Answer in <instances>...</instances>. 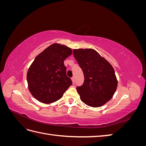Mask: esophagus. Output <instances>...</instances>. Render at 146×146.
Returning a JSON list of instances; mask_svg holds the SVG:
<instances>
[{"instance_id": "obj_1", "label": "esophagus", "mask_w": 146, "mask_h": 146, "mask_svg": "<svg viewBox=\"0 0 146 146\" xmlns=\"http://www.w3.org/2000/svg\"><path fill=\"white\" fill-rule=\"evenodd\" d=\"M72 83H73V84H74L75 83V77H72Z\"/></svg>"}]
</instances>
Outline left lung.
I'll list each match as a JSON object with an SVG mask.
<instances>
[{"mask_svg": "<svg viewBox=\"0 0 146 146\" xmlns=\"http://www.w3.org/2000/svg\"><path fill=\"white\" fill-rule=\"evenodd\" d=\"M74 58L82 69L83 85L77 87L83 103L99 107L112 98L117 81L112 66L98 52L92 49H74Z\"/></svg>", "mask_w": 146, "mask_h": 146, "instance_id": "obj_1", "label": "left lung"}]
</instances>
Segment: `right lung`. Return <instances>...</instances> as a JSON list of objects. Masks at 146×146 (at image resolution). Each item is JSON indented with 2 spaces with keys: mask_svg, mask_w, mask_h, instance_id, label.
<instances>
[{
  "mask_svg": "<svg viewBox=\"0 0 146 146\" xmlns=\"http://www.w3.org/2000/svg\"><path fill=\"white\" fill-rule=\"evenodd\" d=\"M72 54L67 46L53 44L35 58L27 74L29 91L35 99L50 104L62 98L72 85L64 64V60Z\"/></svg>",
  "mask_w": 146,
  "mask_h": 146,
  "instance_id": "right-lung-1",
  "label": "right lung"
}]
</instances>
